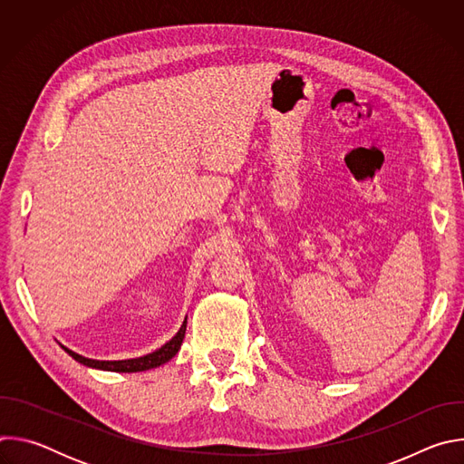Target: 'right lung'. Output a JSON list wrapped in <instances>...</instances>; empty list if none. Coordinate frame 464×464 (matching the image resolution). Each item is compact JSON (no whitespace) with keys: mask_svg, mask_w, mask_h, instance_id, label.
I'll use <instances>...</instances> for the list:
<instances>
[{"mask_svg":"<svg viewBox=\"0 0 464 464\" xmlns=\"http://www.w3.org/2000/svg\"><path fill=\"white\" fill-rule=\"evenodd\" d=\"M185 328H187V317L181 324V328L178 330V334L169 342L165 343L161 349H158L156 353L152 354H147V356H141V358H134V360H119V362H101V360H90V358H84L70 349H65L62 345V349L68 353L72 358H75L79 363H84L88 367H95V369H104V371H113V372H140V371H149V369H154V367H160L163 363H167L170 358L176 356V353L179 351L181 347V342L185 338Z\"/></svg>","mask_w":464,"mask_h":464,"instance_id":"obj_1","label":"right lung"}]
</instances>
